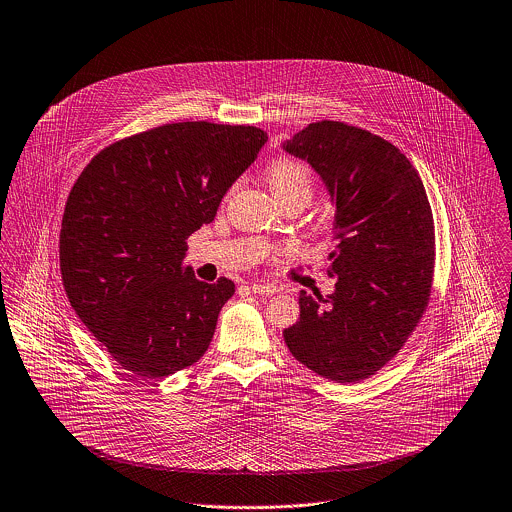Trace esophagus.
<instances>
[{"mask_svg":"<svg viewBox=\"0 0 512 512\" xmlns=\"http://www.w3.org/2000/svg\"><path fill=\"white\" fill-rule=\"evenodd\" d=\"M249 291L255 295H275L279 289L275 285H265V283H253L249 285Z\"/></svg>","mask_w":512,"mask_h":512,"instance_id":"34e87169","label":"esophagus"}]
</instances>
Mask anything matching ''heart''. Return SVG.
I'll return each mask as SVG.
<instances>
[{
    "instance_id": "1",
    "label": "heart",
    "mask_w": 512,
    "mask_h": 512,
    "mask_svg": "<svg viewBox=\"0 0 512 512\" xmlns=\"http://www.w3.org/2000/svg\"><path fill=\"white\" fill-rule=\"evenodd\" d=\"M265 180L277 200L301 194L310 196L314 186V172L301 158H279L265 170Z\"/></svg>"
}]
</instances>
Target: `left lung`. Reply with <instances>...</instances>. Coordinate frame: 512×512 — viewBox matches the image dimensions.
I'll return each mask as SVG.
<instances>
[{"mask_svg":"<svg viewBox=\"0 0 512 512\" xmlns=\"http://www.w3.org/2000/svg\"><path fill=\"white\" fill-rule=\"evenodd\" d=\"M324 180L336 249L326 275L336 291H301V318L285 328L291 354L314 374L354 384L408 342L429 305L435 227L423 182L388 140L336 120L312 122L283 146Z\"/></svg>","mask_w":512,"mask_h":512,"instance_id":"8db88e82","label":"left lung"}]
</instances>
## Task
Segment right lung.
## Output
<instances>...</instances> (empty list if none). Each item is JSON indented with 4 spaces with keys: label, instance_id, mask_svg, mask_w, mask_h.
<instances>
[{
    "label": "right lung",
    "instance_id": "add662e5",
    "mask_svg": "<svg viewBox=\"0 0 512 512\" xmlns=\"http://www.w3.org/2000/svg\"><path fill=\"white\" fill-rule=\"evenodd\" d=\"M257 126L172 122L101 150L63 213L59 259L71 307L124 370L160 380L207 350L233 281L182 269L186 239L211 223L251 166Z\"/></svg>",
    "mask_w": 512,
    "mask_h": 512
}]
</instances>
